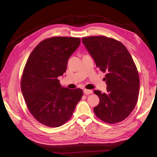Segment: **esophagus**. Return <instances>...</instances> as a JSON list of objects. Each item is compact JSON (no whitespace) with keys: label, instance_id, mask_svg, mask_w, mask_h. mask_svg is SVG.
Here are the masks:
<instances>
[{"label":"esophagus","instance_id":"1","mask_svg":"<svg viewBox=\"0 0 157 157\" xmlns=\"http://www.w3.org/2000/svg\"><path fill=\"white\" fill-rule=\"evenodd\" d=\"M92 91L91 90H86V89H84V93L86 94V95H89V94H92Z\"/></svg>","mask_w":157,"mask_h":157}]
</instances>
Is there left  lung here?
Returning a JSON list of instances; mask_svg holds the SVG:
<instances>
[{
  "instance_id": "left-lung-1",
  "label": "left lung",
  "mask_w": 157,
  "mask_h": 157,
  "mask_svg": "<svg viewBox=\"0 0 157 157\" xmlns=\"http://www.w3.org/2000/svg\"><path fill=\"white\" fill-rule=\"evenodd\" d=\"M82 41L97 67L106 73L107 93L94 91L99 98L94 113L109 124L124 121L135 108L140 92L139 74L130 54L111 38L92 36L83 37Z\"/></svg>"
}]
</instances>
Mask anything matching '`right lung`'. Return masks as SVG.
<instances>
[{
    "label": "right lung",
    "instance_id": "right-lung-1",
    "mask_svg": "<svg viewBox=\"0 0 157 157\" xmlns=\"http://www.w3.org/2000/svg\"><path fill=\"white\" fill-rule=\"evenodd\" d=\"M80 44V38H50L40 42L27 61L21 82L22 94L32 115L45 126L65 124L82 97L81 89L61 86L58 79Z\"/></svg>",
    "mask_w": 157,
    "mask_h": 157
}]
</instances>
